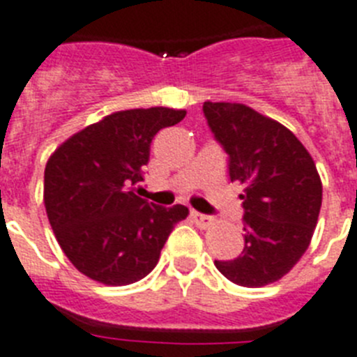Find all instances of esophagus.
<instances>
[{"mask_svg": "<svg viewBox=\"0 0 357 357\" xmlns=\"http://www.w3.org/2000/svg\"><path fill=\"white\" fill-rule=\"evenodd\" d=\"M190 215H192V219H194V222H196L197 226H201V228H208V226L213 222L212 215H206V213H199V212H196V210H192Z\"/></svg>", "mask_w": 357, "mask_h": 357, "instance_id": "1", "label": "esophagus"}]
</instances>
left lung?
I'll use <instances>...</instances> for the list:
<instances>
[{"instance_id": "obj_1", "label": "left lung", "mask_w": 357, "mask_h": 357, "mask_svg": "<svg viewBox=\"0 0 357 357\" xmlns=\"http://www.w3.org/2000/svg\"><path fill=\"white\" fill-rule=\"evenodd\" d=\"M203 113L228 154L230 179L246 185L244 250L234 260H215V268L244 287L280 280L305 253L318 221L314 161L289 129L248 105L204 102Z\"/></svg>"}]
</instances>
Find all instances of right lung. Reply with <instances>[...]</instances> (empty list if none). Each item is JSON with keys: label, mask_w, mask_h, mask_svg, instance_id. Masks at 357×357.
Wrapping results in <instances>:
<instances>
[{"label": "right lung", "mask_w": 357, "mask_h": 357, "mask_svg": "<svg viewBox=\"0 0 357 357\" xmlns=\"http://www.w3.org/2000/svg\"><path fill=\"white\" fill-rule=\"evenodd\" d=\"M185 111H119L73 135L45 169V206L57 243L86 277L127 286L153 271L183 204L158 206L136 196L151 142Z\"/></svg>", "instance_id": "add662e5"}]
</instances>
